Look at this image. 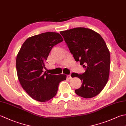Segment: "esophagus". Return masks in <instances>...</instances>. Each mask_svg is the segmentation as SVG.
<instances>
[{"mask_svg":"<svg viewBox=\"0 0 126 126\" xmlns=\"http://www.w3.org/2000/svg\"><path fill=\"white\" fill-rule=\"evenodd\" d=\"M66 78H67V79H72V77H71L70 75H67V76H66Z\"/></svg>","mask_w":126,"mask_h":126,"instance_id":"34e87169","label":"esophagus"}]
</instances>
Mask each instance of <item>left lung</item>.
Here are the masks:
<instances>
[{
    "label": "left lung",
    "mask_w": 126,
    "mask_h": 126,
    "mask_svg": "<svg viewBox=\"0 0 126 126\" xmlns=\"http://www.w3.org/2000/svg\"><path fill=\"white\" fill-rule=\"evenodd\" d=\"M60 33L75 60L85 68L82 74L71 75L82 81L76 94L85 98L95 97L103 90L109 79L110 56L105 42L100 34L85 28H74Z\"/></svg>",
    "instance_id": "left-lung-1"
}]
</instances>
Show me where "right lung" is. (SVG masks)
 Listing matches in <instances>:
<instances>
[{
  "label": "right lung",
  "instance_id": "right-lung-1",
  "mask_svg": "<svg viewBox=\"0 0 126 126\" xmlns=\"http://www.w3.org/2000/svg\"><path fill=\"white\" fill-rule=\"evenodd\" d=\"M63 41L60 34L53 32L29 37L23 44L16 58L17 76L22 88L34 100L46 102L57 94L60 83L65 75L43 72L45 63L53 46Z\"/></svg>",
  "mask_w": 126,
  "mask_h": 126
}]
</instances>
